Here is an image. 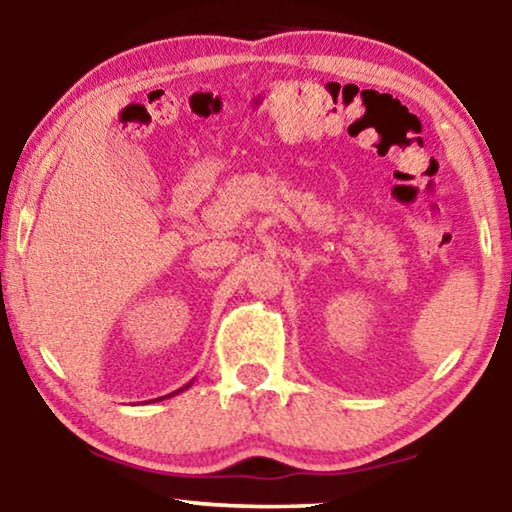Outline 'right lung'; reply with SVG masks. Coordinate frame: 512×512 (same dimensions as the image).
<instances>
[{"mask_svg": "<svg viewBox=\"0 0 512 512\" xmlns=\"http://www.w3.org/2000/svg\"><path fill=\"white\" fill-rule=\"evenodd\" d=\"M188 387H191V384H186V387H184V389H188ZM184 389H179V391H184ZM179 391H174V394H179ZM174 394H170V396H174Z\"/></svg>", "mask_w": 512, "mask_h": 512, "instance_id": "right-lung-1", "label": "right lung"}]
</instances>
